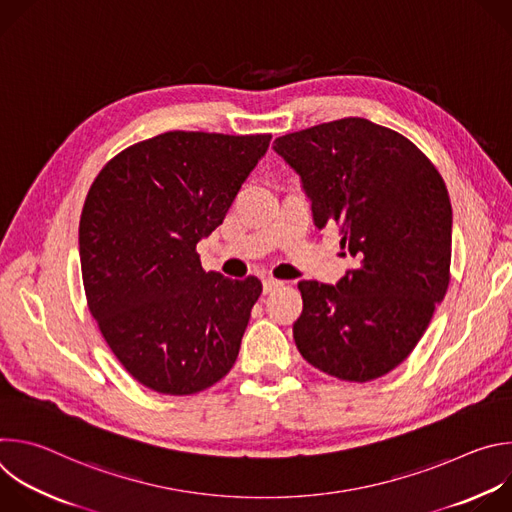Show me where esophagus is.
<instances>
[{
	"label": "esophagus",
	"mask_w": 512,
	"mask_h": 512,
	"mask_svg": "<svg viewBox=\"0 0 512 512\" xmlns=\"http://www.w3.org/2000/svg\"><path fill=\"white\" fill-rule=\"evenodd\" d=\"M281 285H283L281 281L267 277V279H263V294H271L273 289H277V287H281Z\"/></svg>",
	"instance_id": "34e87169"
}]
</instances>
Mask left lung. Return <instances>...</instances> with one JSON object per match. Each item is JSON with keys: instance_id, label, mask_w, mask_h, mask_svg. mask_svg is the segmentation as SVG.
<instances>
[{"instance_id": "1", "label": "left lung", "mask_w": 512, "mask_h": 512, "mask_svg": "<svg viewBox=\"0 0 512 512\" xmlns=\"http://www.w3.org/2000/svg\"><path fill=\"white\" fill-rule=\"evenodd\" d=\"M273 150L300 176L316 229L338 227L356 259L336 285L300 281L296 346L336 379H379L411 354L448 291V188L409 139L360 117L287 133Z\"/></svg>"}]
</instances>
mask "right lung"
Listing matches in <instances>:
<instances>
[{
	"instance_id": "add662e5",
	"label": "right lung",
	"mask_w": 512,
	"mask_h": 512,
	"mask_svg": "<svg viewBox=\"0 0 512 512\" xmlns=\"http://www.w3.org/2000/svg\"><path fill=\"white\" fill-rule=\"evenodd\" d=\"M271 135L168 131L117 154L81 214L89 310L125 371L152 391L192 395L239 356L261 281L204 271L196 245L225 216Z\"/></svg>"
}]
</instances>
